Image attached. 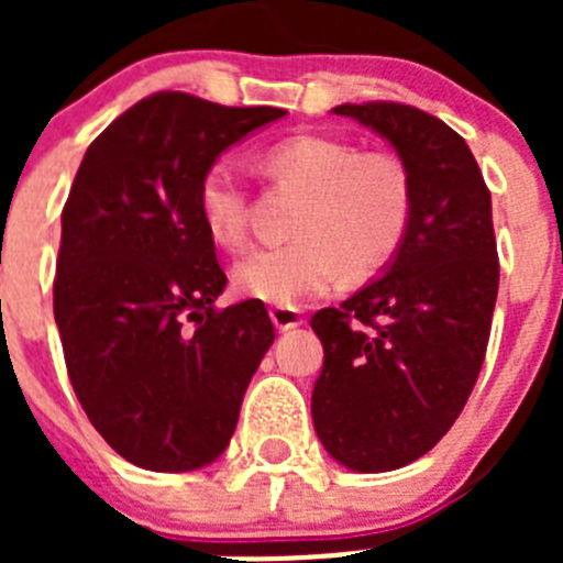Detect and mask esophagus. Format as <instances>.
Here are the masks:
<instances>
[{"label": "esophagus", "mask_w": 563, "mask_h": 563, "mask_svg": "<svg viewBox=\"0 0 563 563\" xmlns=\"http://www.w3.org/2000/svg\"><path fill=\"white\" fill-rule=\"evenodd\" d=\"M271 321L278 332H287L305 324V316H301V310H296V307H273Z\"/></svg>", "instance_id": "1"}]
</instances>
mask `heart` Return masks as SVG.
Segmentation results:
<instances>
[{"instance_id":"obj_1","label":"heart","mask_w":563,"mask_h":563,"mask_svg":"<svg viewBox=\"0 0 563 563\" xmlns=\"http://www.w3.org/2000/svg\"><path fill=\"white\" fill-rule=\"evenodd\" d=\"M265 166L307 188L292 242L245 253L233 265L242 296L298 307L343 273H372L400 247L411 220L409 174L389 154H363L327 134H298L265 152ZM197 211L208 236L239 247L247 231V188L236 161L220 157L202 172Z\"/></svg>"}]
</instances>
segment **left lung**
<instances>
[{"mask_svg":"<svg viewBox=\"0 0 563 563\" xmlns=\"http://www.w3.org/2000/svg\"><path fill=\"white\" fill-rule=\"evenodd\" d=\"M395 148L411 220L380 276L312 316L324 369L312 426L327 454L383 474L429 454L454 426L485 361L499 290L490 191L460 134L406 103H341Z\"/></svg>","mask_w":563,"mask_h":563,"instance_id":"obj_1","label":"left lung"}]
</instances>
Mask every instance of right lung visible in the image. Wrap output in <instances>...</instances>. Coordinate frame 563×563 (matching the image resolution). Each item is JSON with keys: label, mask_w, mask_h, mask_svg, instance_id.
I'll list each match as a JSON object with an SVG mask.
<instances>
[{"label": "right lung", "mask_w": 563, "mask_h": 563, "mask_svg": "<svg viewBox=\"0 0 563 563\" xmlns=\"http://www.w3.org/2000/svg\"><path fill=\"white\" fill-rule=\"evenodd\" d=\"M285 114L157 92L84 154L62 213L53 312L78 402L132 465L197 471L236 431L276 332L256 298L213 310L228 278L197 188L225 148Z\"/></svg>", "instance_id": "1"}]
</instances>
